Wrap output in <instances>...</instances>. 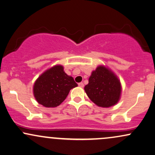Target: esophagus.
<instances>
[{
    "label": "esophagus",
    "mask_w": 155,
    "mask_h": 155,
    "mask_svg": "<svg viewBox=\"0 0 155 155\" xmlns=\"http://www.w3.org/2000/svg\"><path fill=\"white\" fill-rule=\"evenodd\" d=\"M84 84L83 83H79V87H84Z\"/></svg>",
    "instance_id": "obj_1"
}]
</instances>
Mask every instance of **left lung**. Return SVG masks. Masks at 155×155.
I'll list each match as a JSON object with an SVG mask.
<instances>
[{
  "label": "left lung",
  "instance_id": "left-lung-1",
  "mask_svg": "<svg viewBox=\"0 0 155 155\" xmlns=\"http://www.w3.org/2000/svg\"><path fill=\"white\" fill-rule=\"evenodd\" d=\"M84 90L97 106L109 107L118 102L121 88L120 81L114 74L104 66H99L91 73Z\"/></svg>",
  "mask_w": 155,
  "mask_h": 155
}]
</instances>
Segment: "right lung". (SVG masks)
Listing matches in <instances>:
<instances>
[{
	"label": "right lung",
	"mask_w": 155,
	"mask_h": 155,
	"mask_svg": "<svg viewBox=\"0 0 155 155\" xmlns=\"http://www.w3.org/2000/svg\"><path fill=\"white\" fill-rule=\"evenodd\" d=\"M73 77L68 76L61 65L42 74L35 82L34 94L36 101L46 107H56L67 97L70 90L77 87Z\"/></svg>",
	"instance_id": "1"
}]
</instances>
